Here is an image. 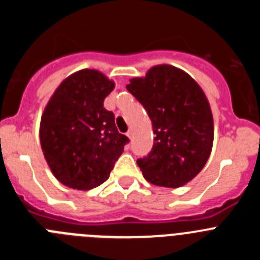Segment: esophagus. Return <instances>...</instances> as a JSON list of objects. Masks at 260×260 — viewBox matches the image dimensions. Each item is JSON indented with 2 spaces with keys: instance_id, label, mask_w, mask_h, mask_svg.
<instances>
[{
  "instance_id": "obj_1",
  "label": "esophagus",
  "mask_w": 260,
  "mask_h": 260,
  "mask_svg": "<svg viewBox=\"0 0 260 260\" xmlns=\"http://www.w3.org/2000/svg\"><path fill=\"white\" fill-rule=\"evenodd\" d=\"M126 135H127V137L130 138V139H132V138H133V130H128L127 134H126Z\"/></svg>"
}]
</instances>
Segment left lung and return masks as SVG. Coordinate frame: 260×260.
I'll use <instances>...</instances> for the list:
<instances>
[{
	"instance_id": "8db88e82",
	"label": "left lung",
	"mask_w": 260,
	"mask_h": 260,
	"mask_svg": "<svg viewBox=\"0 0 260 260\" xmlns=\"http://www.w3.org/2000/svg\"><path fill=\"white\" fill-rule=\"evenodd\" d=\"M152 122L153 147L138 160L152 185L177 189L194 178L207 162L213 144V117L202 87L186 71L156 65L126 86Z\"/></svg>"
}]
</instances>
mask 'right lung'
<instances>
[{"label": "right lung", "instance_id": "obj_1", "mask_svg": "<svg viewBox=\"0 0 260 260\" xmlns=\"http://www.w3.org/2000/svg\"><path fill=\"white\" fill-rule=\"evenodd\" d=\"M114 86L102 71L78 70L62 80L41 114V150L53 176L70 189L105 182L128 142L104 108Z\"/></svg>", "mask_w": 260, "mask_h": 260}]
</instances>
